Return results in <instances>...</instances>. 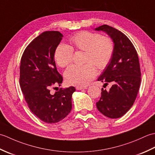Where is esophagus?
<instances>
[{
  "instance_id": "esophagus-1",
  "label": "esophagus",
  "mask_w": 155,
  "mask_h": 155,
  "mask_svg": "<svg viewBox=\"0 0 155 155\" xmlns=\"http://www.w3.org/2000/svg\"><path fill=\"white\" fill-rule=\"evenodd\" d=\"M87 87H80V86H77L76 87V89L77 90H83V89H87Z\"/></svg>"
}]
</instances>
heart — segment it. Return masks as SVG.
<instances>
[{"instance_id": "heart-1", "label": "heart", "mask_w": 155, "mask_h": 155, "mask_svg": "<svg viewBox=\"0 0 155 155\" xmlns=\"http://www.w3.org/2000/svg\"><path fill=\"white\" fill-rule=\"evenodd\" d=\"M72 47L60 44L54 51L56 63L61 67H65L71 63L73 57V49L86 52L85 62L83 66L72 65L64 72L67 83L72 85L85 86L97 75V68L104 69L109 63L114 52V43L111 38L101 37L96 32L81 31L70 39Z\"/></svg>"}]
</instances>
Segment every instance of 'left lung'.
<instances>
[{
  "instance_id": "left-lung-1",
  "label": "left lung",
  "mask_w": 155,
  "mask_h": 155,
  "mask_svg": "<svg viewBox=\"0 0 155 155\" xmlns=\"http://www.w3.org/2000/svg\"><path fill=\"white\" fill-rule=\"evenodd\" d=\"M95 31L106 32L114 43L113 57L98 78L104 84L113 85L108 91L102 88L97 107L107 117L120 118L132 107L139 92L141 80L139 57L131 41L117 29L104 25Z\"/></svg>"
}]
</instances>
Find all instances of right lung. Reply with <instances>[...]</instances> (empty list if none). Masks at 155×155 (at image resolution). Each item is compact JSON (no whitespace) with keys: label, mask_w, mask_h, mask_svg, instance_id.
Segmentation results:
<instances>
[{"label":"right lung","mask_w":155,"mask_h":155,"mask_svg":"<svg viewBox=\"0 0 155 155\" xmlns=\"http://www.w3.org/2000/svg\"><path fill=\"white\" fill-rule=\"evenodd\" d=\"M62 37L58 31L42 32L26 48L20 66V85L28 107L47 123H58L70 113L76 90L70 87L50 93L52 87L61 86L62 82L54 58Z\"/></svg>","instance_id":"right-lung-1"}]
</instances>
